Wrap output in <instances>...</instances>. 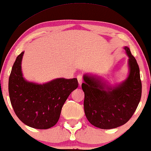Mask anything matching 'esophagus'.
<instances>
[{
	"label": "esophagus",
	"instance_id": "esophagus-1",
	"mask_svg": "<svg viewBox=\"0 0 151 151\" xmlns=\"http://www.w3.org/2000/svg\"><path fill=\"white\" fill-rule=\"evenodd\" d=\"M77 79H78V83H79V86H81V84L83 83V77L81 75H79L77 76Z\"/></svg>",
	"mask_w": 151,
	"mask_h": 151
}]
</instances>
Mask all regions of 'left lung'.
<instances>
[{
    "label": "left lung",
    "mask_w": 151,
    "mask_h": 151,
    "mask_svg": "<svg viewBox=\"0 0 151 151\" xmlns=\"http://www.w3.org/2000/svg\"><path fill=\"white\" fill-rule=\"evenodd\" d=\"M124 49L129 57V72L121 83L111 86L102 76H83L85 114L91 124L102 129H114L127 123L141 100L142 85L139 65L129 48Z\"/></svg>",
    "instance_id": "left-lung-1"
}]
</instances>
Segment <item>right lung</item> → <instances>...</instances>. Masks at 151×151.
<instances>
[{
	"instance_id": "right-lung-1",
	"label": "right lung",
	"mask_w": 151,
	"mask_h": 151,
	"mask_svg": "<svg viewBox=\"0 0 151 151\" xmlns=\"http://www.w3.org/2000/svg\"><path fill=\"white\" fill-rule=\"evenodd\" d=\"M24 52L16 58L9 77L10 102L24 124L37 129H49L58 122L63 104L78 86V80L61 78L43 84L27 81L21 66Z\"/></svg>"
}]
</instances>
